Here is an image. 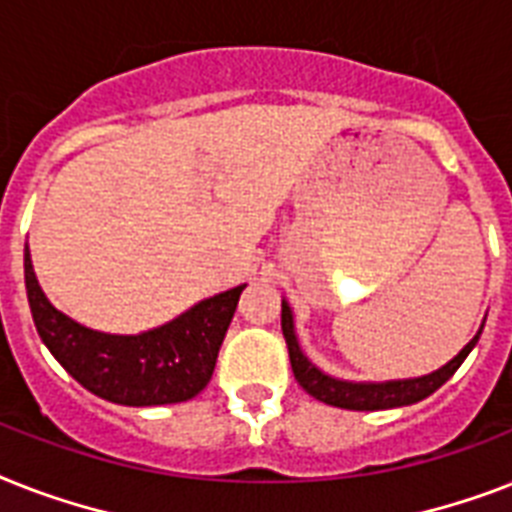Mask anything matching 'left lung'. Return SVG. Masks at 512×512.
<instances>
[{
    "mask_svg": "<svg viewBox=\"0 0 512 512\" xmlns=\"http://www.w3.org/2000/svg\"><path fill=\"white\" fill-rule=\"evenodd\" d=\"M484 328V326H481ZM473 336L471 342L465 344L458 355L452 357L450 363L442 365L439 371L429 373V376L421 378H402V381H384V384H365V381H342V378H334L323 373L321 368H315L310 360L305 357L302 347L297 342V334H294V318L289 302H281V331H284L286 347H289V360H292L294 378L299 381V386L305 389L310 397L326 402V405L344 407V410H389V407H402L413 405V402L426 400L429 394H434L439 386L458 371L460 363H463L468 352L476 347L481 336Z\"/></svg>",
    "mask_w": 512,
    "mask_h": 512,
    "instance_id": "8db88e82",
    "label": "left lung"
}]
</instances>
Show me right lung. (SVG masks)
Segmentation results:
<instances>
[{
    "label": "right lung",
    "instance_id": "obj_1",
    "mask_svg": "<svg viewBox=\"0 0 512 512\" xmlns=\"http://www.w3.org/2000/svg\"><path fill=\"white\" fill-rule=\"evenodd\" d=\"M26 292L33 323L54 360L83 389L128 407L173 405L197 397L213 378L215 360L244 284L202 299L170 323L120 336L86 328L60 313L41 292L26 244Z\"/></svg>",
    "mask_w": 512,
    "mask_h": 512
}]
</instances>
